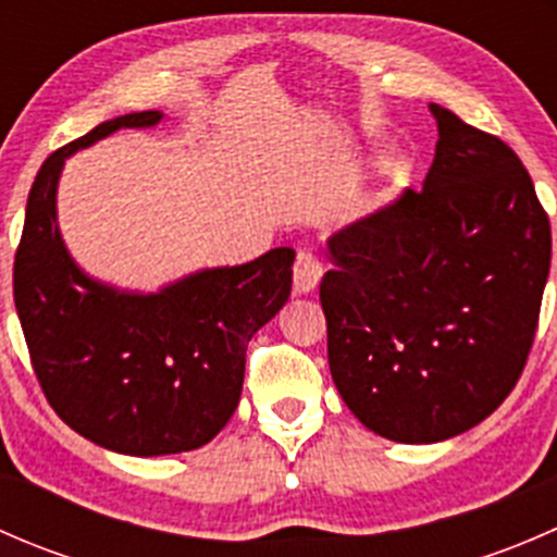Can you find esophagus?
I'll return each mask as SVG.
<instances>
[{
    "instance_id": "34e87169",
    "label": "esophagus",
    "mask_w": 557,
    "mask_h": 557,
    "mask_svg": "<svg viewBox=\"0 0 557 557\" xmlns=\"http://www.w3.org/2000/svg\"><path fill=\"white\" fill-rule=\"evenodd\" d=\"M320 277H323V263L318 261V256L310 250L296 252L294 263V290L296 294H310L318 288Z\"/></svg>"
}]
</instances>
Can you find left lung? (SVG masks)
<instances>
[{
    "label": "left lung",
    "instance_id": "8db88e82",
    "mask_svg": "<svg viewBox=\"0 0 557 557\" xmlns=\"http://www.w3.org/2000/svg\"><path fill=\"white\" fill-rule=\"evenodd\" d=\"M423 190L329 239V367L350 412L407 445L482 423L518 385L553 258L533 180L496 134L431 104Z\"/></svg>",
    "mask_w": 557,
    "mask_h": 557
}]
</instances>
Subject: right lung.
Masks as SVG:
<instances>
[{
	"instance_id": "right-lung-1",
	"label": "right lung",
	"mask_w": 557,
	"mask_h": 557,
	"mask_svg": "<svg viewBox=\"0 0 557 557\" xmlns=\"http://www.w3.org/2000/svg\"><path fill=\"white\" fill-rule=\"evenodd\" d=\"M159 110L99 123L45 159L26 201L13 296L29 361L53 412L107 450L170 455L207 445L239 404L245 352L290 296L296 252L207 269L156 296L117 294L72 263L55 226V183L77 148Z\"/></svg>"
}]
</instances>
